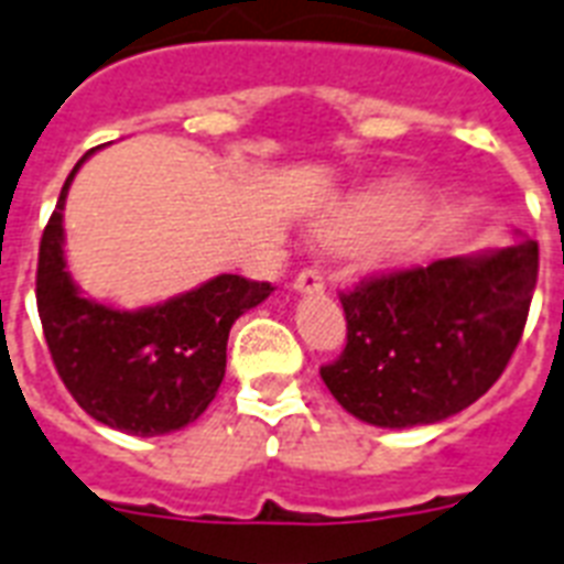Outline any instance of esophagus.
<instances>
[{
	"mask_svg": "<svg viewBox=\"0 0 564 564\" xmlns=\"http://www.w3.org/2000/svg\"><path fill=\"white\" fill-rule=\"evenodd\" d=\"M292 286H295V292H301V295H313V292L325 290V278H322V272H318V269H313V265H310V269H301L299 278H295V283H292Z\"/></svg>",
	"mask_w": 564,
	"mask_h": 564,
	"instance_id": "esophagus-1",
	"label": "esophagus"
}]
</instances>
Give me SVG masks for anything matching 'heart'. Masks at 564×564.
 <instances>
[{"label":"heart","mask_w":564,"mask_h":564,"mask_svg":"<svg viewBox=\"0 0 564 564\" xmlns=\"http://www.w3.org/2000/svg\"><path fill=\"white\" fill-rule=\"evenodd\" d=\"M412 204L415 189L406 181H383L345 195L316 221L313 230L330 248H351L362 242V257L371 263H403L419 246Z\"/></svg>","instance_id":"obj_1"}]
</instances>
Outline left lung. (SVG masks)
<instances>
[{
	"label": "left lung",
	"mask_w": 564,
	"mask_h": 564,
	"mask_svg": "<svg viewBox=\"0 0 564 564\" xmlns=\"http://www.w3.org/2000/svg\"><path fill=\"white\" fill-rule=\"evenodd\" d=\"M539 246L447 257L343 292L348 343L322 380L375 427L451 419L495 386L524 334Z\"/></svg>",
	"instance_id": "left-lung-1"
}]
</instances>
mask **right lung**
I'll use <instances>...</instances> for the list:
<instances>
[{"label": "right lung", "instance_id": "add662e5", "mask_svg": "<svg viewBox=\"0 0 564 564\" xmlns=\"http://www.w3.org/2000/svg\"><path fill=\"white\" fill-rule=\"evenodd\" d=\"M69 172L37 257V313L48 354L78 406L134 436L187 427L219 392L230 325L272 295V283L219 274L143 310L84 299L66 272L64 202Z\"/></svg>", "mask_w": 564, "mask_h": 564}]
</instances>
